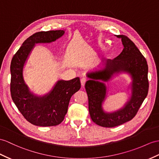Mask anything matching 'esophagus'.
<instances>
[{"mask_svg":"<svg viewBox=\"0 0 159 159\" xmlns=\"http://www.w3.org/2000/svg\"><path fill=\"white\" fill-rule=\"evenodd\" d=\"M86 81H87V79L86 78V77H82V78L81 79V84H82V87H84L85 84H86Z\"/></svg>","mask_w":159,"mask_h":159,"instance_id":"1","label":"esophagus"}]
</instances>
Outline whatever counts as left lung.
Returning <instances> with one entry per match:
<instances>
[{"label":"left lung","instance_id":"left-lung-1","mask_svg":"<svg viewBox=\"0 0 159 159\" xmlns=\"http://www.w3.org/2000/svg\"><path fill=\"white\" fill-rule=\"evenodd\" d=\"M123 49L114 59H107L99 69L88 72L90 80L86 82L85 88L88 97V109L92 120L104 127H113L132 119L148 94V64L144 57L128 37L118 35ZM121 72L129 73L133 79L132 95L122 109L113 113H106L102 103L106 95L104 82L108 81L115 74Z\"/></svg>","mask_w":159,"mask_h":159}]
</instances>
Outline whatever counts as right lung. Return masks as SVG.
<instances>
[{
    "label": "right lung",
    "instance_id": "add662e5",
    "mask_svg": "<svg viewBox=\"0 0 159 159\" xmlns=\"http://www.w3.org/2000/svg\"><path fill=\"white\" fill-rule=\"evenodd\" d=\"M64 30H52L34 34L24 42L11 63V94L18 110L27 121L37 126H55L63 121L69 100L81 88L80 77L59 80L47 94L42 96L31 92L24 80L23 70L35 44L50 43L61 38Z\"/></svg>",
    "mask_w": 159,
    "mask_h": 159
}]
</instances>
